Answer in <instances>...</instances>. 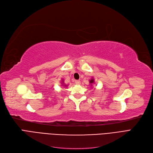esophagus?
<instances>
[{"label": "esophagus", "instance_id": "obj_1", "mask_svg": "<svg viewBox=\"0 0 153 153\" xmlns=\"http://www.w3.org/2000/svg\"><path fill=\"white\" fill-rule=\"evenodd\" d=\"M75 83L77 84V85H80V84L81 83V82L80 80H76L75 81Z\"/></svg>", "mask_w": 153, "mask_h": 153}]
</instances>
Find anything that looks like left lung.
<instances>
[{
    "label": "left lung",
    "mask_w": 153,
    "mask_h": 153,
    "mask_svg": "<svg viewBox=\"0 0 153 153\" xmlns=\"http://www.w3.org/2000/svg\"><path fill=\"white\" fill-rule=\"evenodd\" d=\"M89 83H90L91 84V85L92 86V83H94V78H92L91 80H89Z\"/></svg>",
    "instance_id": "obj_1"
}]
</instances>
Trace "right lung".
<instances>
[{
    "instance_id": "obj_1",
    "label": "right lung",
    "mask_w": 153,
    "mask_h": 153,
    "mask_svg": "<svg viewBox=\"0 0 153 153\" xmlns=\"http://www.w3.org/2000/svg\"><path fill=\"white\" fill-rule=\"evenodd\" d=\"M62 85H63V84H64V82H63V81L62 82ZM62 86H65V87H67L68 85H66V84H65V85H62Z\"/></svg>"
}]
</instances>
